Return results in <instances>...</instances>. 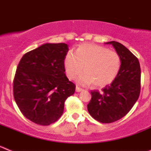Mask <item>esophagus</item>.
<instances>
[{
  "mask_svg": "<svg viewBox=\"0 0 151 151\" xmlns=\"http://www.w3.org/2000/svg\"><path fill=\"white\" fill-rule=\"evenodd\" d=\"M82 90V88H79L78 86H76V92H79V91H81Z\"/></svg>",
  "mask_w": 151,
  "mask_h": 151,
  "instance_id": "esophagus-1",
  "label": "esophagus"
}]
</instances>
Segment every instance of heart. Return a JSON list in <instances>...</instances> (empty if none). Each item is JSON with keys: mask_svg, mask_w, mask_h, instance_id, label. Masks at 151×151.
Segmentation results:
<instances>
[{"mask_svg": "<svg viewBox=\"0 0 151 151\" xmlns=\"http://www.w3.org/2000/svg\"><path fill=\"white\" fill-rule=\"evenodd\" d=\"M122 60L119 54L106 47L92 44L81 45L76 54L69 51L64 59L68 78L73 79L85 70L78 78L83 85L94 83L95 87H104L116 79L120 71Z\"/></svg>", "mask_w": 151, "mask_h": 151, "instance_id": "1", "label": "heart"}]
</instances>
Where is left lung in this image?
Segmentation results:
<instances>
[{"label": "left lung", "mask_w": 151, "mask_h": 151, "mask_svg": "<svg viewBox=\"0 0 151 151\" xmlns=\"http://www.w3.org/2000/svg\"><path fill=\"white\" fill-rule=\"evenodd\" d=\"M122 60L119 73L101 92L91 91L88 111L94 119L111 123L125 116L138 99L141 91V67L138 58L122 44L110 41Z\"/></svg>", "instance_id": "left-lung-1"}]
</instances>
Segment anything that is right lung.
<instances>
[{
    "instance_id": "1",
    "label": "right lung",
    "mask_w": 151,
    "mask_h": 151,
    "mask_svg": "<svg viewBox=\"0 0 151 151\" xmlns=\"http://www.w3.org/2000/svg\"><path fill=\"white\" fill-rule=\"evenodd\" d=\"M64 43H47L23 55L13 80V97L25 117L49 125L62 116L64 103L76 90L65 74Z\"/></svg>"
}]
</instances>
